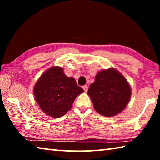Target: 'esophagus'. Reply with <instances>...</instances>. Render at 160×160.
I'll return each mask as SVG.
<instances>
[{
    "label": "esophagus",
    "mask_w": 160,
    "mask_h": 160,
    "mask_svg": "<svg viewBox=\"0 0 160 160\" xmlns=\"http://www.w3.org/2000/svg\"><path fill=\"white\" fill-rule=\"evenodd\" d=\"M82 88H83L84 91H85V92H88V85H84V86L82 87Z\"/></svg>",
    "instance_id": "1"
}]
</instances>
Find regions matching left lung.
Returning <instances> with one entry per match:
<instances>
[{
  "instance_id": "obj_1",
  "label": "left lung",
  "mask_w": 160,
  "mask_h": 160,
  "mask_svg": "<svg viewBox=\"0 0 160 160\" xmlns=\"http://www.w3.org/2000/svg\"><path fill=\"white\" fill-rule=\"evenodd\" d=\"M88 95L97 112L113 116L125 109L131 98V88L120 72L113 68L102 70L90 85Z\"/></svg>"
}]
</instances>
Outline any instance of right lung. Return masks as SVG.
Returning a JSON list of instances; mask_svg holds the SVG:
<instances>
[{"instance_id": "obj_1", "label": "right lung", "mask_w": 160, "mask_h": 160, "mask_svg": "<svg viewBox=\"0 0 160 160\" xmlns=\"http://www.w3.org/2000/svg\"><path fill=\"white\" fill-rule=\"evenodd\" d=\"M84 90L73 78L67 77L63 68L55 66L43 74L35 85V100L47 115L59 118L70 109L76 97Z\"/></svg>"}]
</instances>
